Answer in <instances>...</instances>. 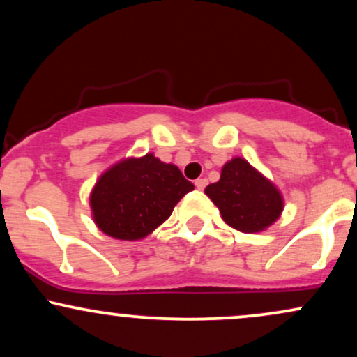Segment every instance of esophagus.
I'll return each instance as SVG.
<instances>
[{"instance_id":"34e87169","label":"esophagus","mask_w":357,"mask_h":357,"mask_svg":"<svg viewBox=\"0 0 357 357\" xmlns=\"http://www.w3.org/2000/svg\"><path fill=\"white\" fill-rule=\"evenodd\" d=\"M206 184H208V181L204 178H199L195 181V186L198 188V190H204V186H206Z\"/></svg>"}]
</instances>
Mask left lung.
Returning <instances> with one entry per match:
<instances>
[{
    "instance_id": "left-lung-1",
    "label": "left lung",
    "mask_w": 357,
    "mask_h": 357,
    "mask_svg": "<svg viewBox=\"0 0 357 357\" xmlns=\"http://www.w3.org/2000/svg\"><path fill=\"white\" fill-rule=\"evenodd\" d=\"M204 192L218 206L225 223L243 233L264 231L284 210L275 184L241 158L221 167L220 181L208 184Z\"/></svg>"
}]
</instances>
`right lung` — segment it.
Returning <instances> with one entry per match:
<instances>
[{
    "label": "right lung",
    "instance_id": "obj_1",
    "mask_svg": "<svg viewBox=\"0 0 357 357\" xmlns=\"http://www.w3.org/2000/svg\"><path fill=\"white\" fill-rule=\"evenodd\" d=\"M192 190L178 166L146 154L109 167L90 192V208L105 235L136 241L165 223L179 199Z\"/></svg>",
    "mask_w": 357,
    "mask_h": 357
}]
</instances>
